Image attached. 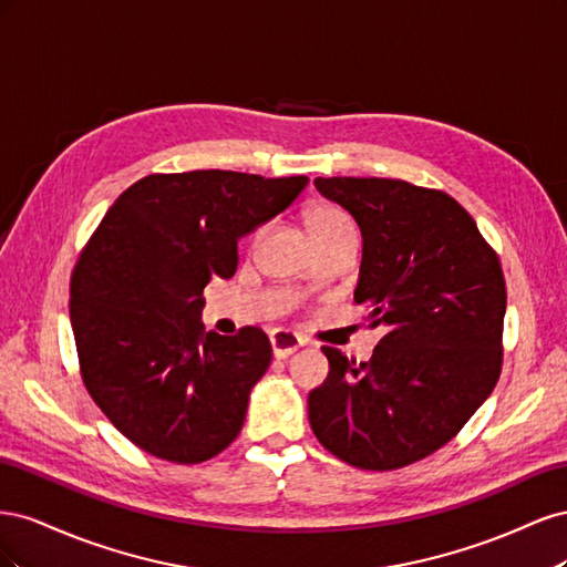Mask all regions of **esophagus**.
I'll list each match as a JSON object with an SVG mask.
<instances>
[{"label":"esophagus","mask_w":567,"mask_h":567,"mask_svg":"<svg viewBox=\"0 0 567 567\" xmlns=\"http://www.w3.org/2000/svg\"><path fill=\"white\" fill-rule=\"evenodd\" d=\"M269 342H271V352L277 359H286L288 354H293L298 348H302V338L290 331H274L269 336Z\"/></svg>","instance_id":"obj_1"}]
</instances>
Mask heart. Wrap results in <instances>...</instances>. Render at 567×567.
Returning <instances> with one entry per match:
<instances>
[{
	"instance_id": "b5f03b06",
	"label": "heart",
	"mask_w": 567,
	"mask_h": 567,
	"mask_svg": "<svg viewBox=\"0 0 567 567\" xmlns=\"http://www.w3.org/2000/svg\"><path fill=\"white\" fill-rule=\"evenodd\" d=\"M305 221H307V229H310V236H312V241L317 244V248H326L331 244L354 238L352 217L333 203L315 205V208L307 210ZM257 236H260V229L252 231V241Z\"/></svg>"
}]
</instances>
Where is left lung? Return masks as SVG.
I'll return each mask as SVG.
<instances>
[{
	"label": "left lung",
	"mask_w": 567,
	"mask_h": 567,
	"mask_svg": "<svg viewBox=\"0 0 567 567\" xmlns=\"http://www.w3.org/2000/svg\"><path fill=\"white\" fill-rule=\"evenodd\" d=\"M364 238L354 300L385 336L369 362L323 346L329 375L310 425L340 461L394 471L444 447L499 381L506 281L466 208L440 188L383 177H317Z\"/></svg>",
	"instance_id": "obj_1"
}]
</instances>
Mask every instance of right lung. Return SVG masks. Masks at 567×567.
<instances>
[{
  "label": "right lung",
  "instance_id": "right-lung-1",
  "mask_svg": "<svg viewBox=\"0 0 567 567\" xmlns=\"http://www.w3.org/2000/svg\"><path fill=\"white\" fill-rule=\"evenodd\" d=\"M305 175H148L115 198L71 274L82 383L136 447L173 463L217 456L241 433L271 362L257 326L205 333L203 288L229 279L238 238L293 203Z\"/></svg>",
  "mask_w": 567,
  "mask_h": 567
}]
</instances>
